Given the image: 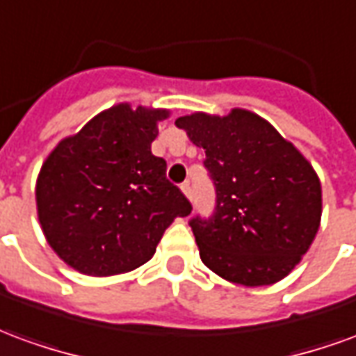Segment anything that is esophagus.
Wrapping results in <instances>:
<instances>
[{
    "instance_id": "esophagus-1",
    "label": "esophagus",
    "mask_w": 356,
    "mask_h": 356,
    "mask_svg": "<svg viewBox=\"0 0 356 356\" xmlns=\"http://www.w3.org/2000/svg\"><path fill=\"white\" fill-rule=\"evenodd\" d=\"M181 191L185 193V196L188 198V200H193V188H191V183H188V181L181 185Z\"/></svg>"
}]
</instances>
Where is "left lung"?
<instances>
[{"label":"left lung","mask_w":356,"mask_h":356,"mask_svg":"<svg viewBox=\"0 0 356 356\" xmlns=\"http://www.w3.org/2000/svg\"><path fill=\"white\" fill-rule=\"evenodd\" d=\"M196 147L216 186V208L188 225L204 265L225 280L267 286L282 280L318 231L321 181L313 165L254 112L191 114L175 120Z\"/></svg>","instance_id":"obj_1"}]
</instances>
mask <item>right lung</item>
Masks as SVG:
<instances>
[{
  "instance_id": "1",
  "label": "right lung",
  "mask_w": 356,
  "mask_h": 356,
  "mask_svg": "<svg viewBox=\"0 0 356 356\" xmlns=\"http://www.w3.org/2000/svg\"><path fill=\"white\" fill-rule=\"evenodd\" d=\"M168 110L118 104L60 140L35 185L38 217L49 246L89 276L147 263L175 217L193 211L150 152Z\"/></svg>"
}]
</instances>
